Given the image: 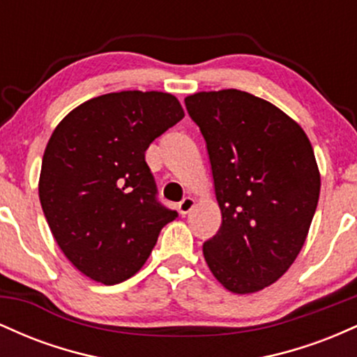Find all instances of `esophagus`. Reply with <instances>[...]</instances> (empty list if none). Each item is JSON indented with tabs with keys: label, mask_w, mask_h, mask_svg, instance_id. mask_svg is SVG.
<instances>
[{
	"label": "esophagus",
	"mask_w": 357,
	"mask_h": 357,
	"mask_svg": "<svg viewBox=\"0 0 357 357\" xmlns=\"http://www.w3.org/2000/svg\"><path fill=\"white\" fill-rule=\"evenodd\" d=\"M192 208H195V199L191 198V196H186V198H183V202L178 204V211L181 213V215H188Z\"/></svg>",
	"instance_id": "34e87169"
}]
</instances>
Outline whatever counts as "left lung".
Returning a JSON list of instances; mask_svg holds the SVG:
<instances>
[{
    "label": "left lung",
    "mask_w": 357,
    "mask_h": 357,
    "mask_svg": "<svg viewBox=\"0 0 357 357\" xmlns=\"http://www.w3.org/2000/svg\"><path fill=\"white\" fill-rule=\"evenodd\" d=\"M184 104L206 141L221 210L204 260L230 292H258L304 247L321 192L314 149L294 119L248 92H198Z\"/></svg>",
    "instance_id": "obj_1"
}]
</instances>
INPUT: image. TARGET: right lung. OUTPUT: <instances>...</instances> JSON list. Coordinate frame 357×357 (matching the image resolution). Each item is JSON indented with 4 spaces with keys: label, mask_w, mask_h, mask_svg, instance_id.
<instances>
[{
    "label": "right lung",
    "mask_w": 357,
    "mask_h": 357,
    "mask_svg": "<svg viewBox=\"0 0 357 357\" xmlns=\"http://www.w3.org/2000/svg\"><path fill=\"white\" fill-rule=\"evenodd\" d=\"M184 110L166 92L105 93L73 109L53 130L38 195L61 252L104 285L141 270L178 213L158 202L146 149Z\"/></svg>",
    "instance_id": "1"
}]
</instances>
